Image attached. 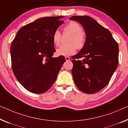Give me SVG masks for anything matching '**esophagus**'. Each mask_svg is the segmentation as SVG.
Segmentation results:
<instances>
[{"label":"esophagus","mask_w":128,"mask_h":128,"mask_svg":"<svg viewBox=\"0 0 128 128\" xmlns=\"http://www.w3.org/2000/svg\"><path fill=\"white\" fill-rule=\"evenodd\" d=\"M66 61H69V60H70V57H68V56H66Z\"/></svg>","instance_id":"obj_1"}]
</instances>
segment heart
Here are the masks:
<instances>
[{"instance_id":"b5f03b06","label":"heart","mask_w":128,"mask_h":128,"mask_svg":"<svg viewBox=\"0 0 128 128\" xmlns=\"http://www.w3.org/2000/svg\"><path fill=\"white\" fill-rule=\"evenodd\" d=\"M64 33L70 34L68 40L69 44L62 45L57 49L56 54L58 56H70L76 52V49H81L85 44V36L83 33V28L77 22L71 21L64 28ZM53 43L56 46L60 44L62 40V34L58 30L54 31L52 35Z\"/></svg>"}]
</instances>
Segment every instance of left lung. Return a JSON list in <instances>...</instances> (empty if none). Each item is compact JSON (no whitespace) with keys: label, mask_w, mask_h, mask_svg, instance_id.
Returning a JSON list of instances; mask_svg holds the SVG:
<instances>
[{"label":"left lung","mask_w":128,"mask_h":128,"mask_svg":"<svg viewBox=\"0 0 128 128\" xmlns=\"http://www.w3.org/2000/svg\"><path fill=\"white\" fill-rule=\"evenodd\" d=\"M70 20L79 22L86 34L84 47L72 56L74 81L82 92L94 94L106 86L117 69L118 45L109 30L91 17L73 16Z\"/></svg>","instance_id":"1"}]
</instances>
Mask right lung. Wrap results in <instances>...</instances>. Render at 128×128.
<instances>
[{
  "label": "right lung",
  "mask_w": 128,
  "mask_h": 128,
  "mask_svg": "<svg viewBox=\"0 0 128 128\" xmlns=\"http://www.w3.org/2000/svg\"><path fill=\"white\" fill-rule=\"evenodd\" d=\"M62 16L38 19L23 26L11 44V65L21 85L34 94L45 92L56 80L66 62L60 56L52 58L56 51L52 35L61 24Z\"/></svg>",
  "instance_id": "1"
}]
</instances>
